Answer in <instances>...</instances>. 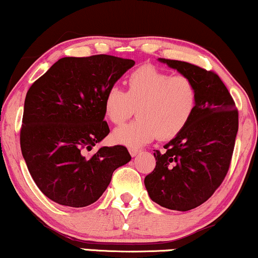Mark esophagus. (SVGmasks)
<instances>
[{"label":"esophagus","instance_id":"1","mask_svg":"<svg viewBox=\"0 0 258 258\" xmlns=\"http://www.w3.org/2000/svg\"><path fill=\"white\" fill-rule=\"evenodd\" d=\"M128 151H130V153H131L132 157H136L137 155H139V153H140V150H139V149H133V148H131V149L128 150Z\"/></svg>","mask_w":258,"mask_h":258}]
</instances>
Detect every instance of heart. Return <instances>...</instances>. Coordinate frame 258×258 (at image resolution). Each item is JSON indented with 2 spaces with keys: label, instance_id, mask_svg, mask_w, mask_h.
I'll return each instance as SVG.
<instances>
[{
  "label": "heart",
  "instance_id": "obj_1",
  "mask_svg": "<svg viewBox=\"0 0 258 258\" xmlns=\"http://www.w3.org/2000/svg\"><path fill=\"white\" fill-rule=\"evenodd\" d=\"M198 91L185 76H172L152 65L133 71L127 78V91L109 88L103 101L106 118L121 125L133 114L139 118L114 130L113 139L131 148L159 139L175 138L183 131L197 107Z\"/></svg>",
  "mask_w": 258,
  "mask_h": 258
}]
</instances>
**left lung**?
<instances>
[{
  "label": "left lung",
  "mask_w": 258,
  "mask_h": 258,
  "mask_svg": "<svg viewBox=\"0 0 258 258\" xmlns=\"http://www.w3.org/2000/svg\"><path fill=\"white\" fill-rule=\"evenodd\" d=\"M193 81L197 107L180 135L156 150V168L144 183L162 207L189 211L207 201L229 171L238 132V110L223 81L187 61L158 58Z\"/></svg>",
  "instance_id": "left-lung-1"
}]
</instances>
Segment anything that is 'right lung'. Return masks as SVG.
<instances>
[{"label": "right lung", "mask_w": 258, "mask_h": 258, "mask_svg": "<svg viewBox=\"0 0 258 258\" xmlns=\"http://www.w3.org/2000/svg\"><path fill=\"white\" fill-rule=\"evenodd\" d=\"M133 65L108 54L60 58L28 89L21 152L35 184L52 201L69 207L94 204L114 170L131 161L122 145L88 151L109 133L106 93Z\"/></svg>", "instance_id": "obj_1"}]
</instances>
